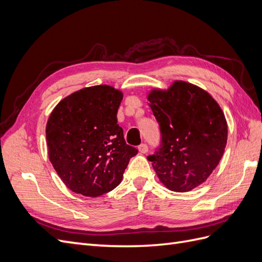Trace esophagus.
Masks as SVG:
<instances>
[{
	"label": "esophagus",
	"mask_w": 262,
	"mask_h": 262,
	"mask_svg": "<svg viewBox=\"0 0 262 262\" xmlns=\"http://www.w3.org/2000/svg\"><path fill=\"white\" fill-rule=\"evenodd\" d=\"M139 150H140V153L145 154L148 152V147L146 144H141V145H139Z\"/></svg>",
	"instance_id": "34e87169"
}]
</instances>
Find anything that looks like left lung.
<instances>
[{"label":"left lung","mask_w":262,"mask_h":262,"mask_svg":"<svg viewBox=\"0 0 262 262\" xmlns=\"http://www.w3.org/2000/svg\"><path fill=\"white\" fill-rule=\"evenodd\" d=\"M160 123L162 144L147 156L162 184L187 192L209 178L227 142V122L217 102L199 86L175 81L147 95Z\"/></svg>","instance_id":"obj_1"}]
</instances>
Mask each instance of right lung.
Segmentation results:
<instances>
[{"label":"right lung","instance_id":"right-lung-1","mask_svg":"<svg viewBox=\"0 0 262 262\" xmlns=\"http://www.w3.org/2000/svg\"><path fill=\"white\" fill-rule=\"evenodd\" d=\"M122 97L109 85L85 87L52 110L46 126L49 160L73 192L94 198L112 191L138 154L117 123Z\"/></svg>","mask_w":262,"mask_h":262}]
</instances>
